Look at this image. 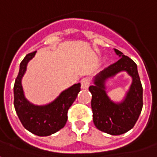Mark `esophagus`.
Returning <instances> with one entry per match:
<instances>
[{
    "label": "esophagus",
    "instance_id": "34e87169",
    "mask_svg": "<svg viewBox=\"0 0 157 157\" xmlns=\"http://www.w3.org/2000/svg\"><path fill=\"white\" fill-rule=\"evenodd\" d=\"M90 80L88 78H83L81 81V85H82V89H87L90 86Z\"/></svg>",
    "mask_w": 157,
    "mask_h": 157
}]
</instances>
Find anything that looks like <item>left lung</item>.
<instances>
[{
    "label": "left lung",
    "instance_id": "left-lung-1",
    "mask_svg": "<svg viewBox=\"0 0 157 157\" xmlns=\"http://www.w3.org/2000/svg\"><path fill=\"white\" fill-rule=\"evenodd\" d=\"M114 51L120 59L96 75L94 85L90 86L89 91L96 127L109 135H119L130 130L138 120L143 107V88L137 65L118 49L114 48ZM121 71L132 76V83L122 102H113L105 92V82Z\"/></svg>",
    "mask_w": 157,
    "mask_h": 157
}]
</instances>
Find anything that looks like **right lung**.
Instances as JSON below:
<instances>
[{"label": "right lung", "mask_w": 157, "mask_h": 157, "mask_svg": "<svg viewBox=\"0 0 157 157\" xmlns=\"http://www.w3.org/2000/svg\"><path fill=\"white\" fill-rule=\"evenodd\" d=\"M36 52L25 56L20 64L18 75L14 84V107L23 127L39 136H48L64 128L67 121V112L81 91V83L74 84L46 105H34L25 98L22 79L27 65Z\"/></svg>", "instance_id": "1"}]
</instances>
